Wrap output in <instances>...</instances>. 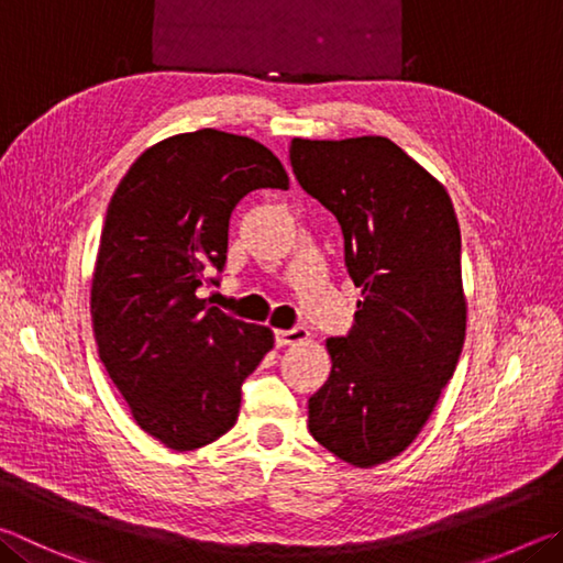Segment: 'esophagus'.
<instances>
[{"label": "esophagus", "mask_w": 563, "mask_h": 563, "mask_svg": "<svg viewBox=\"0 0 563 563\" xmlns=\"http://www.w3.org/2000/svg\"><path fill=\"white\" fill-rule=\"evenodd\" d=\"M308 330H305V327H292V330H278L275 332V342H278L280 346H285V344H300V342H305L308 340Z\"/></svg>", "instance_id": "34e87169"}]
</instances>
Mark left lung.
<instances>
[{
    "mask_svg": "<svg viewBox=\"0 0 563 563\" xmlns=\"http://www.w3.org/2000/svg\"><path fill=\"white\" fill-rule=\"evenodd\" d=\"M290 165L340 221L362 288L350 334L327 340L332 372L308 428L344 463L372 467L413 443L463 352L457 217L443 184L388 137H295Z\"/></svg>",
    "mask_w": 563,
    "mask_h": 563,
    "instance_id": "left-lung-1",
    "label": "left lung"
}]
</instances>
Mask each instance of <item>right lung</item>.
I'll return each mask as SVG.
<instances>
[{"label": "right lung", "mask_w": 563, "mask_h": 563, "mask_svg": "<svg viewBox=\"0 0 563 563\" xmlns=\"http://www.w3.org/2000/svg\"><path fill=\"white\" fill-rule=\"evenodd\" d=\"M268 187H290L268 147L203 128L142 152L108 203L90 288L98 354L135 423L172 451L227 433L273 350L271 327L197 295L227 265L231 211Z\"/></svg>", "instance_id": "right-lung-1"}]
</instances>
